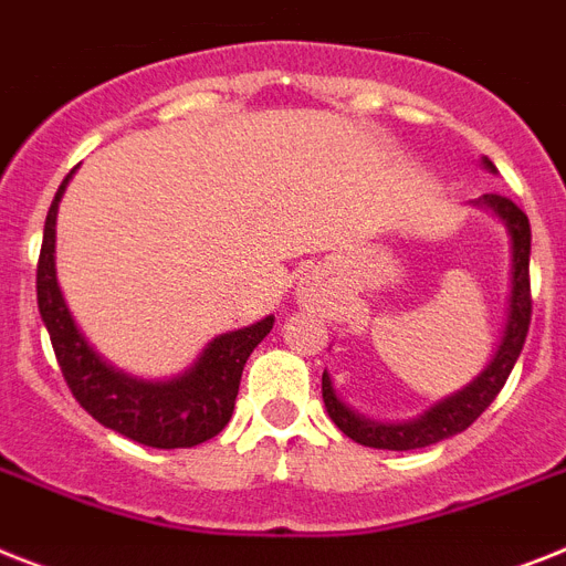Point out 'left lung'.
Wrapping results in <instances>:
<instances>
[{"label": "left lung", "instance_id": "8db88e82", "mask_svg": "<svg viewBox=\"0 0 566 566\" xmlns=\"http://www.w3.org/2000/svg\"><path fill=\"white\" fill-rule=\"evenodd\" d=\"M485 167L494 170V165L485 158ZM483 205L494 208L503 217L512 233V301H509V321L506 333H503L501 349L494 353L492 364L471 381L465 390H460L451 399L440 401L437 408H431L422 419L408 424H378L367 422V419L356 417L344 401L335 396L333 381L324 373L321 378V390H324V405L326 413L338 424L340 431L347 433L349 440H356L358 446L367 448H381V451H413V448L433 446L442 442L454 433L465 431L471 422H478L497 394L506 385L509 373L515 367L521 349H524L526 333H530L532 321V289H530V219L521 208H517L509 196L503 193H485Z\"/></svg>", "mask_w": 566, "mask_h": 566}]
</instances>
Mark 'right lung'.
Wrapping results in <instances>:
<instances>
[{"instance_id":"add662e5","label":"right lung","mask_w":566,"mask_h":566,"mask_svg":"<svg viewBox=\"0 0 566 566\" xmlns=\"http://www.w3.org/2000/svg\"><path fill=\"white\" fill-rule=\"evenodd\" d=\"M72 172L65 176L45 217L42 249L36 260V306L49 329L51 347L57 356L60 373L81 408L112 431L124 433L133 442L149 448H193L213 440L228 424L233 401L240 394L242 367L254 347L272 333L274 317L219 335L208 344L202 358L176 381L147 385L124 373L112 370L95 349L88 347L81 329L74 326L69 306L54 274V222L57 202Z\"/></svg>"}]
</instances>
